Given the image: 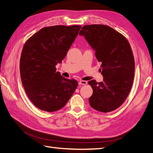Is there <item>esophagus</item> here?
I'll list each match as a JSON object with an SVG mask.
<instances>
[{
  "label": "esophagus",
  "mask_w": 153,
  "mask_h": 153,
  "mask_svg": "<svg viewBox=\"0 0 153 153\" xmlns=\"http://www.w3.org/2000/svg\"><path fill=\"white\" fill-rule=\"evenodd\" d=\"M87 84V81H85V80H80L79 82V84L80 85H86Z\"/></svg>",
  "instance_id": "1"
}]
</instances>
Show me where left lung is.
<instances>
[{"mask_svg":"<svg viewBox=\"0 0 153 153\" xmlns=\"http://www.w3.org/2000/svg\"><path fill=\"white\" fill-rule=\"evenodd\" d=\"M95 50L103 82L89 81L93 93L89 99L91 107L101 112L116 110L131 91L135 72L131 48L125 37L107 25H86L79 32Z\"/></svg>","mask_w":153,"mask_h":153,"instance_id":"8db88e82","label":"left lung"}]
</instances>
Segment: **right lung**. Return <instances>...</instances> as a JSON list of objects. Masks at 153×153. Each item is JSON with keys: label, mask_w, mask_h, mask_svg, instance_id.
<instances>
[{"label": "right lung", "mask_w": 153, "mask_h": 153, "mask_svg": "<svg viewBox=\"0 0 153 153\" xmlns=\"http://www.w3.org/2000/svg\"><path fill=\"white\" fill-rule=\"evenodd\" d=\"M81 25H54L39 30L26 41L20 61L25 91L37 108L52 112L64 107L78 86L56 71Z\"/></svg>", "instance_id": "1"}]
</instances>
